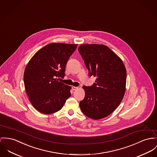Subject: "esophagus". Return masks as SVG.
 I'll list each match as a JSON object with an SVG mask.
<instances>
[{
	"instance_id": "esophagus-1",
	"label": "esophagus",
	"mask_w": 157,
	"mask_h": 157,
	"mask_svg": "<svg viewBox=\"0 0 157 157\" xmlns=\"http://www.w3.org/2000/svg\"><path fill=\"white\" fill-rule=\"evenodd\" d=\"M78 88V87L77 86H73L72 87V90H76V89Z\"/></svg>"
}]
</instances>
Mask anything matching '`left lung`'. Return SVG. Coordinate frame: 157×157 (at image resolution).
I'll use <instances>...</instances> for the list:
<instances>
[{
	"label": "left lung",
	"mask_w": 157,
	"mask_h": 157,
	"mask_svg": "<svg viewBox=\"0 0 157 157\" xmlns=\"http://www.w3.org/2000/svg\"><path fill=\"white\" fill-rule=\"evenodd\" d=\"M78 51L89 76L97 77L93 85L83 86L85 95L79 102L81 109L91 119L105 118L120 105L124 96L127 79L125 66L121 59L104 45H81Z\"/></svg>",
	"instance_id": "1"
}]
</instances>
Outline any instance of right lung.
<instances>
[{
	"instance_id": "obj_1",
	"label": "right lung",
	"mask_w": 157,
	"mask_h": 157,
	"mask_svg": "<svg viewBox=\"0 0 157 157\" xmlns=\"http://www.w3.org/2000/svg\"><path fill=\"white\" fill-rule=\"evenodd\" d=\"M77 44L52 43L39 49L28 63L24 73L25 89L33 106L44 114L55 113L71 96L63 78L66 65Z\"/></svg>"
}]
</instances>
